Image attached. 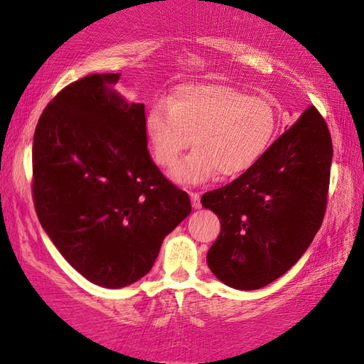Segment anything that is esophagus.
Instances as JSON below:
<instances>
[{
  "instance_id": "1",
  "label": "esophagus",
  "mask_w": 364,
  "mask_h": 364,
  "mask_svg": "<svg viewBox=\"0 0 364 364\" xmlns=\"http://www.w3.org/2000/svg\"><path fill=\"white\" fill-rule=\"evenodd\" d=\"M191 200H192V208L193 209H200L201 208L200 193L198 192H191Z\"/></svg>"
}]
</instances>
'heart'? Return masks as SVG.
<instances>
[{"mask_svg": "<svg viewBox=\"0 0 364 364\" xmlns=\"http://www.w3.org/2000/svg\"><path fill=\"white\" fill-rule=\"evenodd\" d=\"M278 123L267 98L223 85H188L149 110L146 135L163 167L178 161L192 138L193 152L172 176L181 184H198L217 172L232 178L252 169L271 149Z\"/></svg>", "mask_w": 364, "mask_h": 364, "instance_id": "obj_1", "label": "heart"}]
</instances>
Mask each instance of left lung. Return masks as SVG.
I'll list each match as a JSON object with an SVG mask.
<instances>
[{
	"mask_svg": "<svg viewBox=\"0 0 364 364\" xmlns=\"http://www.w3.org/2000/svg\"><path fill=\"white\" fill-rule=\"evenodd\" d=\"M332 138L309 106L252 169L201 197L221 232L208 252L220 282L254 291L286 274L309 247L328 206Z\"/></svg>",
	"mask_w": 364,
	"mask_h": 364,
	"instance_id": "left-lung-1",
	"label": "left lung"
}]
</instances>
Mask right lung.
I'll use <instances>...</instances> for the list:
<instances>
[{
	"instance_id": "right-lung-1",
	"label": "right lung",
	"mask_w": 364,
	"mask_h": 364,
	"mask_svg": "<svg viewBox=\"0 0 364 364\" xmlns=\"http://www.w3.org/2000/svg\"><path fill=\"white\" fill-rule=\"evenodd\" d=\"M118 80L92 73L60 90L32 149L43 229L73 269L109 289L151 271L164 237L192 209L149 155L144 105L121 98Z\"/></svg>"
}]
</instances>
